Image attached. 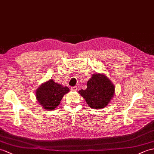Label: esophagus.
<instances>
[{
  "label": "esophagus",
  "instance_id": "obj_1",
  "mask_svg": "<svg viewBox=\"0 0 154 154\" xmlns=\"http://www.w3.org/2000/svg\"><path fill=\"white\" fill-rule=\"evenodd\" d=\"M77 87H76V86H75V87H72L71 88V90L73 91H77Z\"/></svg>",
  "mask_w": 154,
  "mask_h": 154
}]
</instances>
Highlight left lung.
Wrapping results in <instances>:
<instances>
[{
  "label": "left lung",
  "mask_w": 154,
  "mask_h": 154,
  "mask_svg": "<svg viewBox=\"0 0 154 154\" xmlns=\"http://www.w3.org/2000/svg\"><path fill=\"white\" fill-rule=\"evenodd\" d=\"M115 87L108 78L94 74L87 82V88L79 91L91 108L101 109L108 106L114 95Z\"/></svg>",
  "instance_id": "left-lung-1"
}]
</instances>
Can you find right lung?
<instances>
[{"label": "right lung", "mask_w": 154, "mask_h": 154, "mask_svg": "<svg viewBox=\"0 0 154 154\" xmlns=\"http://www.w3.org/2000/svg\"><path fill=\"white\" fill-rule=\"evenodd\" d=\"M69 91L68 87H63L51 79L37 89L36 97L42 108L51 110L55 109L60 104L64 94Z\"/></svg>", "instance_id": "obj_1"}]
</instances>
